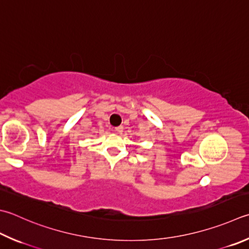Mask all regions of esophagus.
Returning a JSON list of instances; mask_svg holds the SVG:
<instances>
[{
	"instance_id": "obj_1",
	"label": "esophagus",
	"mask_w": 249,
	"mask_h": 249,
	"mask_svg": "<svg viewBox=\"0 0 249 249\" xmlns=\"http://www.w3.org/2000/svg\"><path fill=\"white\" fill-rule=\"evenodd\" d=\"M115 130H116V131H117V132H118V133H121V132H123V131H124V126H123V125L116 126V128H115Z\"/></svg>"
}]
</instances>
